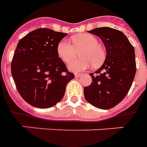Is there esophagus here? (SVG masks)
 Instances as JSON below:
<instances>
[{
	"label": "esophagus",
	"mask_w": 147,
	"mask_h": 147,
	"mask_svg": "<svg viewBox=\"0 0 147 147\" xmlns=\"http://www.w3.org/2000/svg\"><path fill=\"white\" fill-rule=\"evenodd\" d=\"M82 74L81 73H76L75 74V77L76 78H80V77H82Z\"/></svg>",
	"instance_id": "34e87169"
}]
</instances>
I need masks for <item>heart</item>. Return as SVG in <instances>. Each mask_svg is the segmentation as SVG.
<instances>
[{"instance_id":"1","label":"heart","mask_w":147,"mask_h":147,"mask_svg":"<svg viewBox=\"0 0 147 147\" xmlns=\"http://www.w3.org/2000/svg\"><path fill=\"white\" fill-rule=\"evenodd\" d=\"M78 53H80V57L82 59L69 64V69L73 72L85 70L91 64L95 67L99 66L105 62L106 58V53L103 47L99 45L98 39L89 34L74 36L72 38V43L66 39H62L58 43V55L65 63H69L75 58Z\"/></svg>"}]
</instances>
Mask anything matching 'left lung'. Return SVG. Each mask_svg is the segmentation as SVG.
Returning <instances> with one entry per match:
<instances>
[{
  "label": "left lung",
  "mask_w": 147,
  "mask_h": 147,
  "mask_svg": "<svg viewBox=\"0 0 147 147\" xmlns=\"http://www.w3.org/2000/svg\"><path fill=\"white\" fill-rule=\"evenodd\" d=\"M88 32L101 38L107 56L101 67L90 74L92 83L84 88V96L96 108L110 109L120 103L131 88L136 73L135 49L116 29L103 27Z\"/></svg>",
  "instance_id": "8db88e82"
}]
</instances>
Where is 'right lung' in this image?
<instances>
[{
	"instance_id": "add662e5",
	"label": "right lung",
	"mask_w": 147,
	"mask_h": 147,
	"mask_svg": "<svg viewBox=\"0 0 147 147\" xmlns=\"http://www.w3.org/2000/svg\"><path fill=\"white\" fill-rule=\"evenodd\" d=\"M66 35L50 28L35 29L16 46L12 78L20 95L33 107L48 109L61 101L68 82L74 78L57 53L58 43Z\"/></svg>"
}]
</instances>
